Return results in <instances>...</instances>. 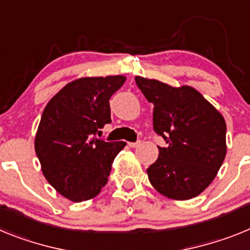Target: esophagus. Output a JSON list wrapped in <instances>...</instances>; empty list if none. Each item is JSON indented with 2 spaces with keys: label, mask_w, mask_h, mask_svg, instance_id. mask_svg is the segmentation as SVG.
Wrapping results in <instances>:
<instances>
[{
  "label": "esophagus",
  "mask_w": 250,
  "mask_h": 250,
  "mask_svg": "<svg viewBox=\"0 0 250 250\" xmlns=\"http://www.w3.org/2000/svg\"><path fill=\"white\" fill-rule=\"evenodd\" d=\"M141 145V141H137V142H128V146L134 148V147H138Z\"/></svg>",
  "instance_id": "esophagus-1"
}]
</instances>
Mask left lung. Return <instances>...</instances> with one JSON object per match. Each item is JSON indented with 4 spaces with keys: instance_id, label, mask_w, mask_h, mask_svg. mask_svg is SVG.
<instances>
[{
    "instance_id": "1",
    "label": "left lung",
    "mask_w": 250,
    "mask_h": 250,
    "mask_svg": "<svg viewBox=\"0 0 250 250\" xmlns=\"http://www.w3.org/2000/svg\"><path fill=\"white\" fill-rule=\"evenodd\" d=\"M136 84L153 104V129L167 143L158 147V158L147 168L149 182L175 200L197 196L224 161V118L191 86L173 88L141 77H136Z\"/></svg>"
}]
</instances>
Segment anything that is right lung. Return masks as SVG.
<instances>
[{
  "mask_svg": "<svg viewBox=\"0 0 250 250\" xmlns=\"http://www.w3.org/2000/svg\"><path fill=\"white\" fill-rule=\"evenodd\" d=\"M125 78H82L50 99L35 137L42 173L59 194L75 203L97 196L125 143L97 137L110 119L109 99Z\"/></svg>",
  "mask_w": 250,
  "mask_h": 250,
  "instance_id": "obj_1",
  "label": "right lung"
}]
</instances>
